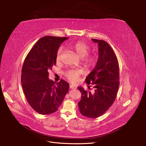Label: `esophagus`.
<instances>
[{"label":"esophagus","mask_w":146,"mask_h":146,"mask_svg":"<svg viewBox=\"0 0 146 146\" xmlns=\"http://www.w3.org/2000/svg\"><path fill=\"white\" fill-rule=\"evenodd\" d=\"M70 88L72 89H76V87L74 86L73 85H70Z\"/></svg>","instance_id":"obj_1"}]
</instances>
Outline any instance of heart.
<instances>
[{"instance_id": "obj_1", "label": "heart", "mask_w": 146, "mask_h": 146, "mask_svg": "<svg viewBox=\"0 0 146 146\" xmlns=\"http://www.w3.org/2000/svg\"><path fill=\"white\" fill-rule=\"evenodd\" d=\"M67 47L73 50L80 58H83V63L86 67H90L96 63V60L95 57L88 56L85 57L89 54L90 51V47L85 42L83 41H79L74 44H67ZM63 54V49L62 47H61L58 49L57 53L56 60L57 62H60L61 61ZM84 57L85 58H84ZM80 74L81 72L79 70H70L65 73V76L70 82L76 83L78 82L79 80Z\"/></svg>"}]
</instances>
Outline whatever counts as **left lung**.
<instances>
[{"label":"left lung","mask_w":146,"mask_h":146,"mask_svg":"<svg viewBox=\"0 0 146 146\" xmlns=\"http://www.w3.org/2000/svg\"><path fill=\"white\" fill-rule=\"evenodd\" d=\"M92 40L98 43L99 56L95 67L85 82L89 85H93L94 92L78 87L82 94L78 105L82 115L96 118L105 113L115 100L119 85V68L115 53L110 44L104 40Z\"/></svg>","instance_id":"obj_1"}]
</instances>
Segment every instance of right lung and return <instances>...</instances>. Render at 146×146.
<instances>
[{
    "instance_id": "1",
    "label": "right lung",
    "mask_w": 146,
    "mask_h": 146,
    "mask_svg": "<svg viewBox=\"0 0 146 146\" xmlns=\"http://www.w3.org/2000/svg\"><path fill=\"white\" fill-rule=\"evenodd\" d=\"M67 37L45 36L38 40L27 56L21 73V84L28 104L36 112L48 115L57 111L69 89L61 79L54 82L48 78L56 64L57 53Z\"/></svg>"
}]
</instances>
